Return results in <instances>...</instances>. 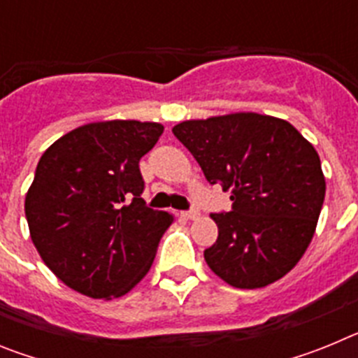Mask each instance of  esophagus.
<instances>
[{"instance_id":"obj_1","label":"esophagus","mask_w":358,"mask_h":358,"mask_svg":"<svg viewBox=\"0 0 358 358\" xmlns=\"http://www.w3.org/2000/svg\"><path fill=\"white\" fill-rule=\"evenodd\" d=\"M199 210H188V211H182V217L188 218V220H194V218L199 217Z\"/></svg>"}]
</instances>
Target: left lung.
Listing matches in <instances>:
<instances>
[{"instance_id": "1", "label": "left lung", "mask_w": 358, "mask_h": 358, "mask_svg": "<svg viewBox=\"0 0 358 358\" xmlns=\"http://www.w3.org/2000/svg\"><path fill=\"white\" fill-rule=\"evenodd\" d=\"M233 208L211 213L217 242L208 267L236 289H260L290 273L315 233L327 182L314 145L289 122L258 113L186 120L172 129Z\"/></svg>"}]
</instances>
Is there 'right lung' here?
Segmentation results:
<instances>
[{
  "label": "right lung",
  "instance_id": "right-lung-1",
  "mask_svg": "<svg viewBox=\"0 0 358 358\" xmlns=\"http://www.w3.org/2000/svg\"><path fill=\"white\" fill-rule=\"evenodd\" d=\"M163 131L138 120L87 123L41 156L24 213L37 252L69 289L113 299L150 271L173 215L145 206L140 159Z\"/></svg>",
  "mask_w": 358,
  "mask_h": 358
}]
</instances>
